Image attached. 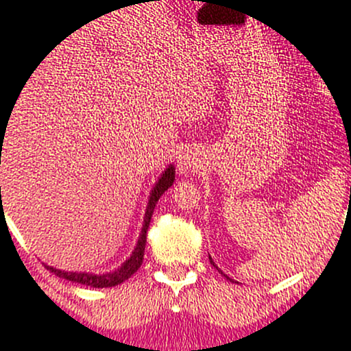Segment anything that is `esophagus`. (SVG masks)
Here are the masks:
<instances>
[{
	"mask_svg": "<svg viewBox=\"0 0 351 351\" xmlns=\"http://www.w3.org/2000/svg\"><path fill=\"white\" fill-rule=\"evenodd\" d=\"M197 165H199V162H197V158L192 154V152L186 151L178 156V171L183 173V175H185V173L193 171V169L197 168Z\"/></svg>",
	"mask_w": 351,
	"mask_h": 351,
	"instance_id": "34e87169",
	"label": "esophagus"
}]
</instances>
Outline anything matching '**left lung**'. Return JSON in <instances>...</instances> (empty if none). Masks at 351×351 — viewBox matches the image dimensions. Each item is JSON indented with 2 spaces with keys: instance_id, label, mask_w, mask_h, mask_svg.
Listing matches in <instances>:
<instances>
[{
  "instance_id": "1",
  "label": "left lung",
  "mask_w": 351,
  "mask_h": 351,
  "mask_svg": "<svg viewBox=\"0 0 351 351\" xmlns=\"http://www.w3.org/2000/svg\"><path fill=\"white\" fill-rule=\"evenodd\" d=\"M210 262H213V258H210ZM213 266H214V262H213ZM228 278V276H226Z\"/></svg>"
}]
</instances>
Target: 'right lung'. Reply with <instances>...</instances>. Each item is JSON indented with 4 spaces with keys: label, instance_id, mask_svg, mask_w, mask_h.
Wrapping results in <instances>:
<instances>
[{
    "label": "right lung",
    "instance_id": "add662e5",
    "mask_svg": "<svg viewBox=\"0 0 351 351\" xmlns=\"http://www.w3.org/2000/svg\"><path fill=\"white\" fill-rule=\"evenodd\" d=\"M5 125H8V121H1L0 123V141L1 142H3V138H5V132H6ZM173 182H175V168H173V165H169L168 168L165 169V173L159 176V180L156 182L154 189H152L151 195H149V204H147V209H145L144 224H142L141 237H138L137 245H135V250L132 252L130 258H128V261H125L117 271H113V273H108V274H89V273H68V271H61V269H56V267H51V266H46L47 269H49L51 273L56 274V276L71 281V283L85 285V287H90V288H110V287H117V285L123 283V281L128 280L132 274L137 273L138 267L142 266V261H144L145 241H147V230H149V224H151L152 213H154V207H156V204H158L159 197H161L162 193H165L166 190L173 185Z\"/></svg>",
    "mask_w": 351,
    "mask_h": 351
}]
</instances>
